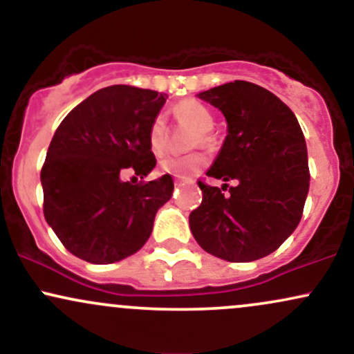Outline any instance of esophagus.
Instances as JSON below:
<instances>
[{"mask_svg":"<svg viewBox=\"0 0 354 354\" xmlns=\"http://www.w3.org/2000/svg\"><path fill=\"white\" fill-rule=\"evenodd\" d=\"M174 185H176V186H180V185H181V181H180V180H176V181H174Z\"/></svg>","mask_w":354,"mask_h":354,"instance_id":"1","label":"esophagus"}]
</instances>
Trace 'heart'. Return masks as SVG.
I'll return each mask as SVG.
<instances>
[{
    "label": "heart",
    "instance_id": "heart-1",
    "mask_svg": "<svg viewBox=\"0 0 354 354\" xmlns=\"http://www.w3.org/2000/svg\"><path fill=\"white\" fill-rule=\"evenodd\" d=\"M173 115L176 121L183 126H189L198 136L193 140L191 146H208L211 145V135L216 118L209 111L208 106L198 100H183L173 108ZM148 148L154 156H161L168 148V129L163 116H156L151 121L148 129ZM206 166V156L203 153H188V154H169L160 161V171L173 174L178 178H189L200 173Z\"/></svg>",
    "mask_w": 354,
    "mask_h": 354
}]
</instances>
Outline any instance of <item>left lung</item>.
I'll return each mask as SVG.
<instances>
[{
	"mask_svg": "<svg viewBox=\"0 0 354 354\" xmlns=\"http://www.w3.org/2000/svg\"><path fill=\"white\" fill-rule=\"evenodd\" d=\"M221 109L228 136L209 178L238 183L223 194L198 180L201 205L191 211V233L203 250L243 263L265 258L293 233L310 189L306 141L295 113L268 89L233 81L200 93Z\"/></svg>",
	"mask_w": 354,
	"mask_h": 354,
	"instance_id": "left-lung-1",
	"label": "left lung"
}]
</instances>
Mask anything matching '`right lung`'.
I'll list each match as a JSON object with an SVG mask.
<instances>
[{
    "instance_id": "obj_1",
    "label": "right lung",
    "mask_w": 354,
    "mask_h": 354,
    "mask_svg": "<svg viewBox=\"0 0 354 354\" xmlns=\"http://www.w3.org/2000/svg\"><path fill=\"white\" fill-rule=\"evenodd\" d=\"M166 98L151 89L115 84L98 89L61 121L41 168L43 213L70 253L108 265L148 241L173 180L143 178L156 166L148 129Z\"/></svg>"
}]
</instances>
